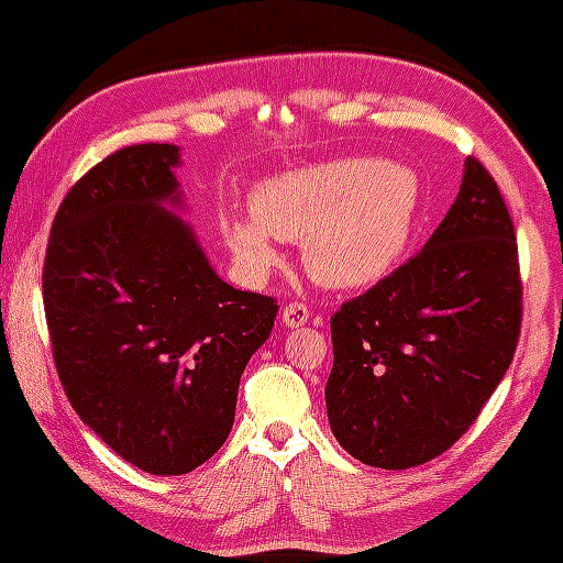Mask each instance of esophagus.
<instances>
[{"instance_id":"34e87169","label":"esophagus","mask_w":563,"mask_h":563,"mask_svg":"<svg viewBox=\"0 0 563 563\" xmlns=\"http://www.w3.org/2000/svg\"><path fill=\"white\" fill-rule=\"evenodd\" d=\"M307 320H309L307 303L290 301V303H286V307H283V322H286L288 328H299V325H303V322H307Z\"/></svg>"}]
</instances>
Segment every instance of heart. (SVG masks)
Wrapping results in <instances>:
<instances>
[{"mask_svg":"<svg viewBox=\"0 0 563 563\" xmlns=\"http://www.w3.org/2000/svg\"><path fill=\"white\" fill-rule=\"evenodd\" d=\"M421 200V179L410 166L371 156L328 158L256 185L254 219H228L224 241L249 275L275 267L277 238L301 243L303 267L320 286L365 288L405 256Z\"/></svg>","mask_w":563,"mask_h":563,"instance_id":"heart-1","label":"heart"}]
</instances>
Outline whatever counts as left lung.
I'll return each mask as SVG.
<instances>
[{
  "label": "left lung",
  "mask_w": 563,
  "mask_h": 563,
  "mask_svg": "<svg viewBox=\"0 0 563 563\" xmlns=\"http://www.w3.org/2000/svg\"><path fill=\"white\" fill-rule=\"evenodd\" d=\"M519 331L514 222L489 172L466 158L461 192L421 254L331 318L333 437L367 466L429 463L476 421Z\"/></svg>",
  "instance_id": "left-lung-1"
}]
</instances>
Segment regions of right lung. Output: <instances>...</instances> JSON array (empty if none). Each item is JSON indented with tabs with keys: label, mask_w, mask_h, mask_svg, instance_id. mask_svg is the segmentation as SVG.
Returning a JSON list of instances; mask_svg holds the SVG:
<instances>
[{
	"label": "right lung",
	"mask_w": 563,
	"mask_h": 563,
	"mask_svg": "<svg viewBox=\"0 0 563 563\" xmlns=\"http://www.w3.org/2000/svg\"><path fill=\"white\" fill-rule=\"evenodd\" d=\"M169 142L102 158L57 209L42 294L68 402L115 455L190 474L235 421L241 376L277 303L214 273L183 209Z\"/></svg>",
	"instance_id": "obj_1"
}]
</instances>
